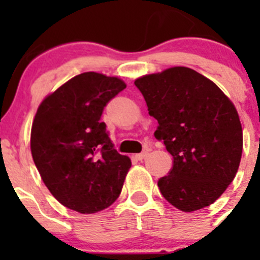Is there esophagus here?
Here are the masks:
<instances>
[{
  "mask_svg": "<svg viewBox=\"0 0 260 260\" xmlns=\"http://www.w3.org/2000/svg\"><path fill=\"white\" fill-rule=\"evenodd\" d=\"M147 155H148V150L143 151V152H141V153H138L137 158H138V160H143V158L147 157Z\"/></svg>",
  "mask_w": 260,
  "mask_h": 260,
  "instance_id": "34e87169",
  "label": "esophagus"
}]
</instances>
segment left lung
<instances>
[{
	"instance_id": "obj_1",
	"label": "left lung",
	"mask_w": 260,
	"mask_h": 260,
	"mask_svg": "<svg viewBox=\"0 0 260 260\" xmlns=\"http://www.w3.org/2000/svg\"><path fill=\"white\" fill-rule=\"evenodd\" d=\"M134 84L157 119L155 138L173 156L169 174L157 181L162 197L183 212L212 204L234 180L242 156V126L231 99L185 66L143 75Z\"/></svg>"
}]
</instances>
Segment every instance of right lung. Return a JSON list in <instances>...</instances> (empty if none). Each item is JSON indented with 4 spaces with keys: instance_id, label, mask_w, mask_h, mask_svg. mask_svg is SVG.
I'll use <instances>...</instances> for the list:
<instances>
[{
    "instance_id": "1",
    "label": "right lung",
    "mask_w": 260,
    "mask_h": 260,
    "mask_svg": "<svg viewBox=\"0 0 260 260\" xmlns=\"http://www.w3.org/2000/svg\"><path fill=\"white\" fill-rule=\"evenodd\" d=\"M126 83L88 71L71 78L39 105L31 153L41 180L65 207L95 213L114 203L132 167L100 121L105 105Z\"/></svg>"
}]
</instances>
